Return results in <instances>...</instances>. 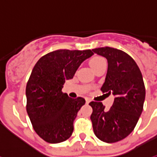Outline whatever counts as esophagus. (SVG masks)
Returning <instances> with one entry per match:
<instances>
[{
	"mask_svg": "<svg viewBox=\"0 0 157 157\" xmlns=\"http://www.w3.org/2000/svg\"><path fill=\"white\" fill-rule=\"evenodd\" d=\"M86 104H88V103H89V102H90V99H88V98H86Z\"/></svg>",
	"mask_w": 157,
	"mask_h": 157,
	"instance_id": "34e87169",
	"label": "esophagus"
}]
</instances>
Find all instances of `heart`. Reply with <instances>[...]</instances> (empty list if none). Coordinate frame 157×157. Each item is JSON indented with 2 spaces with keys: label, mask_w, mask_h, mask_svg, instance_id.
<instances>
[{
  "label": "heart",
  "mask_w": 157,
  "mask_h": 157,
  "mask_svg": "<svg viewBox=\"0 0 157 157\" xmlns=\"http://www.w3.org/2000/svg\"><path fill=\"white\" fill-rule=\"evenodd\" d=\"M89 63L90 66L93 68V70L94 71L98 66H100V65L104 64V63H106V61H105L104 58H102L100 56H94V57H93L90 59Z\"/></svg>",
  "instance_id": "b5f03b06"
}]
</instances>
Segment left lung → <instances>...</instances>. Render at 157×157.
Returning a JSON list of instances; mask_svg holds the SVG:
<instances>
[{
  "mask_svg": "<svg viewBox=\"0 0 157 157\" xmlns=\"http://www.w3.org/2000/svg\"><path fill=\"white\" fill-rule=\"evenodd\" d=\"M93 52L108 61L101 91L112 94L115 99L109 110L105 109L101 102H90L93 108L90 118L98 139L116 143L132 132L143 111L145 98L143 76L132 57L121 50L105 47L93 49Z\"/></svg>",
  "mask_w": 157,
  "mask_h": 157,
  "instance_id": "obj_1",
  "label": "left lung"
}]
</instances>
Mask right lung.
<instances>
[{
    "instance_id": "obj_1",
    "label": "right lung",
    "mask_w": 157,
    "mask_h": 157,
    "mask_svg": "<svg viewBox=\"0 0 157 157\" xmlns=\"http://www.w3.org/2000/svg\"><path fill=\"white\" fill-rule=\"evenodd\" d=\"M93 54L90 49L56 50L42 56L33 68L26 85V110L34 130L46 142L61 143L72 134L74 120L86 101L71 98L62 88Z\"/></svg>"
}]
</instances>
